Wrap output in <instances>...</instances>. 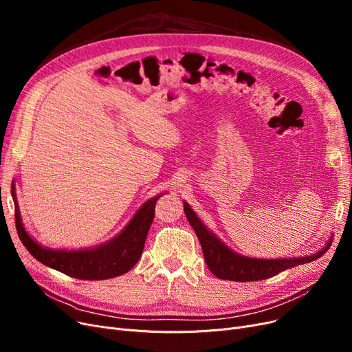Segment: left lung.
I'll use <instances>...</instances> for the list:
<instances>
[{"label":"left lung","instance_id":"1","mask_svg":"<svg viewBox=\"0 0 352 352\" xmlns=\"http://www.w3.org/2000/svg\"><path fill=\"white\" fill-rule=\"evenodd\" d=\"M184 211H186L190 226L194 228L202 252H204L206 263L210 271L218 276L219 280L228 281H260L267 280L271 276L280 274L288 268L297 267L305 263H311L320 258L327 248L329 247V241L324 245V248L316 254L305 256H292V258H276V260H265V258H251L232 251L228 245H226L221 239L210 231L202 221L192 211L188 202L184 201Z\"/></svg>","mask_w":352,"mask_h":352}]
</instances>
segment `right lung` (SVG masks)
Wrapping results in <instances>:
<instances>
[{
    "instance_id": "obj_1",
    "label": "right lung",
    "mask_w": 352,
    "mask_h": 352,
    "mask_svg": "<svg viewBox=\"0 0 352 352\" xmlns=\"http://www.w3.org/2000/svg\"><path fill=\"white\" fill-rule=\"evenodd\" d=\"M11 195L15 206L18 236L35 260L65 275L74 276V278L100 281L122 275L138 263L148 230H150L155 215V204L164 192L145 201L135 215L129 219L125 228L113 239L85 250H54L36 243L23 224L14 182L11 186Z\"/></svg>"
}]
</instances>
